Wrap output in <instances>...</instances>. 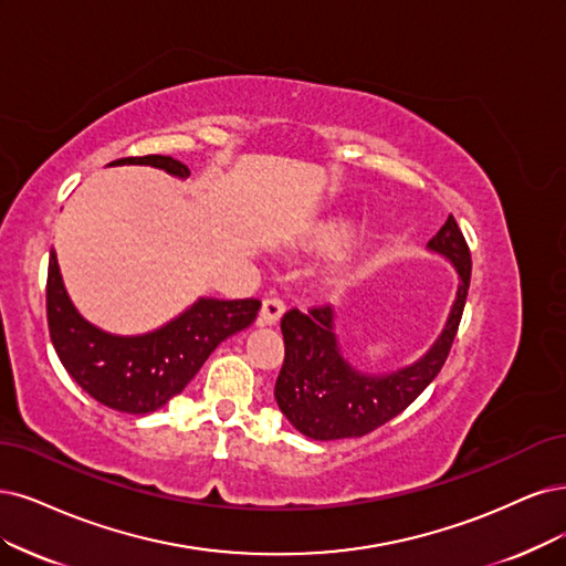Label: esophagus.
<instances>
[{"instance_id": "obj_1", "label": "esophagus", "mask_w": 566, "mask_h": 566, "mask_svg": "<svg viewBox=\"0 0 566 566\" xmlns=\"http://www.w3.org/2000/svg\"><path fill=\"white\" fill-rule=\"evenodd\" d=\"M284 315V303L280 298H265L263 305H261V312H259V324L261 326H272L277 324L280 317Z\"/></svg>"}]
</instances>
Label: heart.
I'll return each instance as SVG.
<instances>
[{
  "instance_id": "b5f03b06",
  "label": "heart",
  "mask_w": 566,
  "mask_h": 566,
  "mask_svg": "<svg viewBox=\"0 0 566 566\" xmlns=\"http://www.w3.org/2000/svg\"><path fill=\"white\" fill-rule=\"evenodd\" d=\"M352 238V228L347 223H326L322 226L315 238H312V247H317L322 251H336L340 249L347 240ZM349 277V270L347 268H340L338 275H336V282L343 284L345 280Z\"/></svg>"
}]
</instances>
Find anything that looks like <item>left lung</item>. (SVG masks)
<instances>
[{"label":"left lung","instance_id":"left-lung-1","mask_svg":"<svg viewBox=\"0 0 566 566\" xmlns=\"http://www.w3.org/2000/svg\"><path fill=\"white\" fill-rule=\"evenodd\" d=\"M427 247L454 265L459 286L441 336L422 359L406 368L382 375L354 368L340 352L333 331L336 312L331 305L307 312L294 307L282 317L284 364L275 382V399L286 420L307 438L338 441L366 436L403 412L441 373L467 305L471 251L452 214Z\"/></svg>","mask_w":566,"mask_h":566}]
</instances>
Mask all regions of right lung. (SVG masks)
<instances>
[{
    "label": "right lung",
    "instance_id": "obj_1",
    "mask_svg": "<svg viewBox=\"0 0 566 566\" xmlns=\"http://www.w3.org/2000/svg\"><path fill=\"white\" fill-rule=\"evenodd\" d=\"M109 165H151L179 179L191 175L172 156L118 158ZM259 307L256 298H198L151 333L114 336L78 315L62 284L55 251H51L46 315L53 347L74 382L118 412L146 415L163 408L196 378L209 354L256 319Z\"/></svg>",
    "mask_w": 566,
    "mask_h": 566
}]
</instances>
